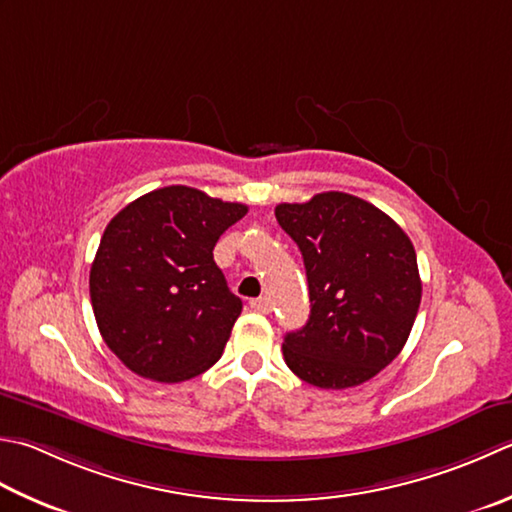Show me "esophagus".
<instances>
[{"label":"esophagus","mask_w":512,"mask_h":512,"mask_svg":"<svg viewBox=\"0 0 512 512\" xmlns=\"http://www.w3.org/2000/svg\"><path fill=\"white\" fill-rule=\"evenodd\" d=\"M250 308L255 310V313H270V308H273V304H270L268 297H257L250 302Z\"/></svg>","instance_id":"1"}]
</instances>
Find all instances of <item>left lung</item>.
Instances as JSON below:
<instances>
[{"label":"left lung","mask_w":512,"mask_h":512,"mask_svg":"<svg viewBox=\"0 0 512 512\" xmlns=\"http://www.w3.org/2000/svg\"><path fill=\"white\" fill-rule=\"evenodd\" d=\"M275 217L306 266L310 317L286 333L293 373L326 390L373 379L402 353L422 302L413 242L377 206L348 193L279 204Z\"/></svg>","instance_id":"1"}]
</instances>
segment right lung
<instances>
[{
	"instance_id": "add662e5",
	"label": "right lung",
	"mask_w": 512,
	"mask_h": 512,
	"mask_svg": "<svg viewBox=\"0 0 512 512\" xmlns=\"http://www.w3.org/2000/svg\"><path fill=\"white\" fill-rule=\"evenodd\" d=\"M246 213L197 188L166 186L110 219L90 266V302L106 346L135 375L177 384L222 357L242 299L213 248Z\"/></svg>"
}]
</instances>
